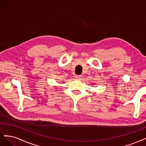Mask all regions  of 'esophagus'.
<instances>
[{"instance_id": "obj_1", "label": "esophagus", "mask_w": 146, "mask_h": 146, "mask_svg": "<svg viewBox=\"0 0 146 146\" xmlns=\"http://www.w3.org/2000/svg\"><path fill=\"white\" fill-rule=\"evenodd\" d=\"M76 79H78V80H80V79H82V76L81 75H76Z\"/></svg>"}]
</instances>
